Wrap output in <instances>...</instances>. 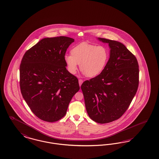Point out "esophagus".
Here are the masks:
<instances>
[{"instance_id": "esophagus-1", "label": "esophagus", "mask_w": 159, "mask_h": 159, "mask_svg": "<svg viewBox=\"0 0 159 159\" xmlns=\"http://www.w3.org/2000/svg\"><path fill=\"white\" fill-rule=\"evenodd\" d=\"M83 80H82V79H79V85H80V86L82 85V83H83Z\"/></svg>"}]
</instances>
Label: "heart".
I'll return each mask as SVG.
<instances>
[{
    "mask_svg": "<svg viewBox=\"0 0 159 159\" xmlns=\"http://www.w3.org/2000/svg\"><path fill=\"white\" fill-rule=\"evenodd\" d=\"M71 55H66L64 60L68 71L75 74L80 64V70L89 77L100 75L108 62L109 53L104 46H96L82 43L71 51Z\"/></svg>",
    "mask_w": 159,
    "mask_h": 159,
    "instance_id": "1",
    "label": "heart"
}]
</instances>
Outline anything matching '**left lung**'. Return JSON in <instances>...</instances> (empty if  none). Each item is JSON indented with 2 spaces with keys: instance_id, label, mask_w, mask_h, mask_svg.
I'll use <instances>...</instances> for the list:
<instances>
[{
  "instance_id": "left-lung-1",
  "label": "left lung",
  "mask_w": 159,
  "mask_h": 159,
  "mask_svg": "<svg viewBox=\"0 0 159 159\" xmlns=\"http://www.w3.org/2000/svg\"><path fill=\"white\" fill-rule=\"evenodd\" d=\"M109 44L110 57L103 71L81 85L85 107L91 120L105 124L119 119L137 92L139 66L136 57L123 44L98 38Z\"/></svg>"
}]
</instances>
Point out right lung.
Instances as JSON below:
<instances>
[{"label":"right lung","instance_id":"1","mask_svg":"<svg viewBox=\"0 0 159 159\" xmlns=\"http://www.w3.org/2000/svg\"><path fill=\"white\" fill-rule=\"evenodd\" d=\"M75 41L66 37L45 38L25 53L20 66L22 96L32 112L45 121L66 115L80 87L77 78L66 68L64 56Z\"/></svg>","mask_w":159,"mask_h":159}]
</instances>
